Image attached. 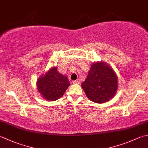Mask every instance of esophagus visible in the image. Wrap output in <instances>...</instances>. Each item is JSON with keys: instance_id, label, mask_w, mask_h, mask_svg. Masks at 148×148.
Here are the masks:
<instances>
[{"instance_id": "34e87169", "label": "esophagus", "mask_w": 148, "mask_h": 148, "mask_svg": "<svg viewBox=\"0 0 148 148\" xmlns=\"http://www.w3.org/2000/svg\"><path fill=\"white\" fill-rule=\"evenodd\" d=\"M74 84H79V80H76V81H74L73 82Z\"/></svg>"}]
</instances>
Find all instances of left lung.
<instances>
[{
	"label": "left lung",
	"instance_id": "8db88e82",
	"mask_svg": "<svg viewBox=\"0 0 148 148\" xmlns=\"http://www.w3.org/2000/svg\"><path fill=\"white\" fill-rule=\"evenodd\" d=\"M82 87L91 101L105 103L112 99L118 88L117 76L108 63L95 62L92 64L88 76Z\"/></svg>",
	"mask_w": 148,
	"mask_h": 148
}]
</instances>
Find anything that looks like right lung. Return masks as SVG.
<instances>
[{
  "mask_svg": "<svg viewBox=\"0 0 148 148\" xmlns=\"http://www.w3.org/2000/svg\"><path fill=\"white\" fill-rule=\"evenodd\" d=\"M56 66H52L46 73L37 79L38 91L44 99L54 101L62 97L70 82L65 75L58 71Z\"/></svg>",
  "mask_w": 148,
  "mask_h": 148,
  "instance_id": "1",
  "label": "right lung"
}]
</instances>
